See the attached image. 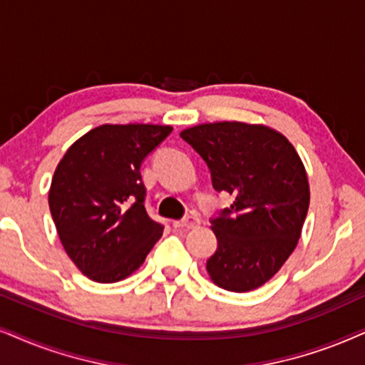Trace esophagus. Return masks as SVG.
<instances>
[{
    "mask_svg": "<svg viewBox=\"0 0 365 365\" xmlns=\"http://www.w3.org/2000/svg\"><path fill=\"white\" fill-rule=\"evenodd\" d=\"M197 225H198V219L193 215H187V217H183V219L175 220L173 222V227H177V229H193V227H197Z\"/></svg>",
    "mask_w": 365,
    "mask_h": 365,
    "instance_id": "obj_1",
    "label": "esophagus"
}]
</instances>
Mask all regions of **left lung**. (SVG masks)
Here are the masks:
<instances>
[{
	"label": "left lung",
	"mask_w": 365,
	"mask_h": 365,
	"mask_svg": "<svg viewBox=\"0 0 365 365\" xmlns=\"http://www.w3.org/2000/svg\"><path fill=\"white\" fill-rule=\"evenodd\" d=\"M212 175L217 192L234 197L210 217L217 249L207 271L220 288L244 293L278 273L293 249L310 204L302 160L283 135L246 123L200 124L180 133Z\"/></svg>",
	"instance_id": "obj_1"
}]
</instances>
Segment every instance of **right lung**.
Returning <instances> with one entry per match:
<instances>
[{"instance_id":"add662e5","label":"right lung","mask_w":365,"mask_h":365,"mask_svg":"<svg viewBox=\"0 0 365 365\" xmlns=\"http://www.w3.org/2000/svg\"><path fill=\"white\" fill-rule=\"evenodd\" d=\"M170 126L103 124L58 163L48 205L68 257L87 278L116 283L136 271L163 234L146 212L141 165Z\"/></svg>"}]
</instances>
